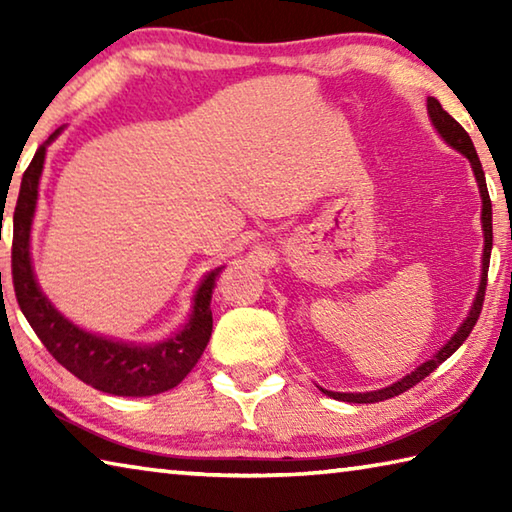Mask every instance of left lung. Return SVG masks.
I'll use <instances>...</instances> for the list:
<instances>
[{
    "label": "left lung",
    "instance_id": "8db88e82",
    "mask_svg": "<svg viewBox=\"0 0 512 512\" xmlns=\"http://www.w3.org/2000/svg\"><path fill=\"white\" fill-rule=\"evenodd\" d=\"M427 108H429V117L433 121V126L438 128V133L443 135V140L454 146L456 151H461L467 160L472 164V171L476 176V183H479L481 189V201H483V212H481V223H483V237H485V246H483V273H481V284H479V291H476V300L470 309V314H467L465 323L458 327V332L452 336V339L447 341V345H443L433 357L422 363L418 370H413L411 375H406L404 379L395 381L393 386L388 388H381V391H370V393H334V391H323L325 395L334 397V400H341V402H352V404H375V402H384V400H391V397L400 395L404 391H409L415 384H420L424 377H429L433 370H436L440 363L447 361L452 354L461 348L463 341L470 336V332L476 325V320H479V314L483 309V300H485V284H488V266H490V250H492V203H490V194H488V185H485V173L481 167V160L479 155H476L474 144L470 140V135H467L465 128L458 124V121L449 115L447 110H443L440 106L438 99L429 97L427 99Z\"/></svg>",
    "mask_w": 512,
    "mask_h": 512
}]
</instances>
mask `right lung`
I'll list each match as a JSON object with an SVG mask.
<instances>
[{"instance_id": "1", "label": "right lung", "mask_w": 512, "mask_h": 512, "mask_svg": "<svg viewBox=\"0 0 512 512\" xmlns=\"http://www.w3.org/2000/svg\"><path fill=\"white\" fill-rule=\"evenodd\" d=\"M58 131L40 146L31 164L24 171L20 196H17L13 214V248H11V273L17 305L24 318L29 320L33 332L49 350L60 366L67 368L83 384L97 388L101 393L119 397H146L169 391L178 386L201 359L207 341L212 336V289L221 268H214L205 275L194 296V311L189 323L173 336L158 345H128L121 341L103 339V336L83 332L69 323L51 302L42 296L31 268L29 237L31 221L36 212L38 183L42 164H45L47 144Z\"/></svg>"}]
</instances>
